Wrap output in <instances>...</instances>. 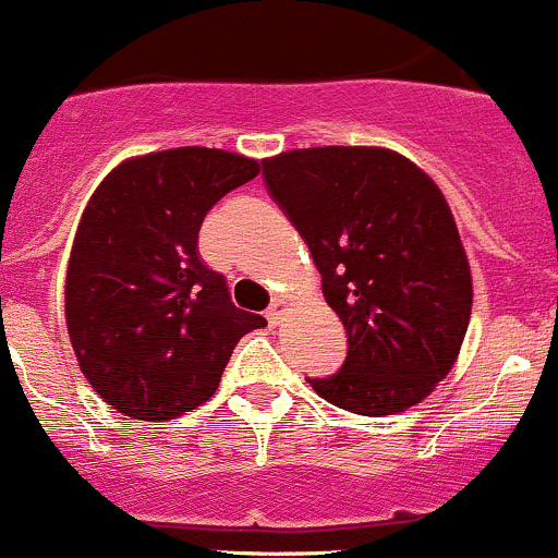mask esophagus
Here are the masks:
<instances>
[{
    "label": "esophagus",
    "instance_id": "1",
    "mask_svg": "<svg viewBox=\"0 0 558 558\" xmlns=\"http://www.w3.org/2000/svg\"><path fill=\"white\" fill-rule=\"evenodd\" d=\"M281 312H284V298H274V301H271V306L266 308V317H268V323H271V325H279V319H281Z\"/></svg>",
    "mask_w": 558,
    "mask_h": 558
}]
</instances>
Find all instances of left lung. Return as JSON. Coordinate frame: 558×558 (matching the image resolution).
<instances>
[{"label":"left lung","instance_id":"8db88e82","mask_svg":"<svg viewBox=\"0 0 558 558\" xmlns=\"http://www.w3.org/2000/svg\"><path fill=\"white\" fill-rule=\"evenodd\" d=\"M263 181L347 333L339 372L308 385L355 415L421 404L453 368L472 314L469 263L439 186L401 154L368 146L279 154Z\"/></svg>","mask_w":558,"mask_h":558}]
</instances>
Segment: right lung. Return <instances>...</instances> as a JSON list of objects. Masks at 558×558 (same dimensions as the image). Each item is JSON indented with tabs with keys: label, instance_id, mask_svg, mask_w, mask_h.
I'll list each match as a JSON object with an SVG mask.
<instances>
[{
	"label": "right lung",
	"instance_id": "obj_1",
	"mask_svg": "<svg viewBox=\"0 0 558 558\" xmlns=\"http://www.w3.org/2000/svg\"><path fill=\"white\" fill-rule=\"evenodd\" d=\"M260 173L222 148H168L121 162L75 233L64 312L81 372L113 410L173 421L208 401L233 347L263 328L197 257L206 214Z\"/></svg>",
	"mask_w": 558,
	"mask_h": 558
}]
</instances>
